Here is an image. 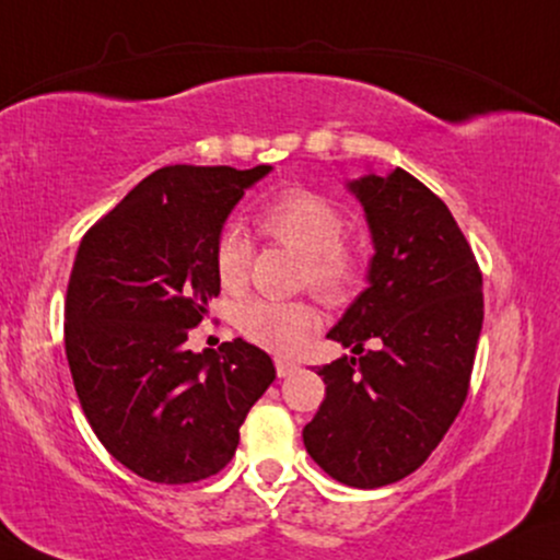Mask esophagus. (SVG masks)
<instances>
[{
  "label": "esophagus",
  "instance_id": "esophagus-1",
  "mask_svg": "<svg viewBox=\"0 0 560 560\" xmlns=\"http://www.w3.org/2000/svg\"><path fill=\"white\" fill-rule=\"evenodd\" d=\"M296 370H300V366L289 362V359H276V374H279V377H292Z\"/></svg>",
  "mask_w": 560,
  "mask_h": 560
}]
</instances>
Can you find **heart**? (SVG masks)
<instances>
[{"instance_id": "heart-1", "label": "heart", "mask_w": 560, "mask_h": 560, "mask_svg": "<svg viewBox=\"0 0 560 560\" xmlns=\"http://www.w3.org/2000/svg\"><path fill=\"white\" fill-rule=\"evenodd\" d=\"M258 228L273 243L302 256V281L336 302L357 279V253L343 243V214L328 198L304 188L273 196L258 211ZM250 266V240L240 228H224L214 243V271L224 292H240ZM240 330L253 343L276 353L300 351L320 325V315L307 302L253 300L237 315Z\"/></svg>"}]
</instances>
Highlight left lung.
I'll use <instances>...</instances> for the list:
<instances>
[{"label":"left lung","instance_id":"obj_1","mask_svg":"<svg viewBox=\"0 0 560 560\" xmlns=\"http://www.w3.org/2000/svg\"><path fill=\"white\" fill-rule=\"evenodd\" d=\"M346 188L362 203L374 256L366 289L328 330L351 357L317 366L325 400L302 439L338 483L380 488L421 468L463 408L483 276L447 203L406 170H370Z\"/></svg>","mask_w":560,"mask_h":560}]
</instances>
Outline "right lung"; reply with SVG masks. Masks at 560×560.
Returning a JSON list of instances; mask_svg holds the SVG:
<instances>
[{"label": "right lung", "instance_id": "right-lung-1", "mask_svg": "<svg viewBox=\"0 0 560 560\" xmlns=\"http://www.w3.org/2000/svg\"><path fill=\"white\" fill-rule=\"evenodd\" d=\"M271 170L162 167L77 247L63 307L77 398L103 447L152 483L222 470L276 380L271 357L243 338L219 351L186 346L219 294V232Z\"/></svg>", "mask_w": 560, "mask_h": 560}]
</instances>
